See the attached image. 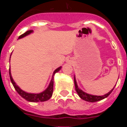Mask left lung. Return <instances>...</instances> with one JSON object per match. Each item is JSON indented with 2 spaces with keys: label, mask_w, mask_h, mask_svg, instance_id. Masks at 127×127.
Masks as SVG:
<instances>
[{
  "label": "left lung",
  "mask_w": 127,
  "mask_h": 127,
  "mask_svg": "<svg viewBox=\"0 0 127 127\" xmlns=\"http://www.w3.org/2000/svg\"><path fill=\"white\" fill-rule=\"evenodd\" d=\"M74 85H75V89H76V91L77 92V94L79 95V96L81 98H82L83 100H85L87 102H97L99 101V100H101L104 99V98H106L110 95V94H111V92H113V90H114L112 89L109 92L107 93V94H105V95H102V96H96V95H90V94H86L85 92H84L83 91H82L81 90L79 89V88L77 87V83H76V79H75V77H74Z\"/></svg>",
  "instance_id": "1"
}]
</instances>
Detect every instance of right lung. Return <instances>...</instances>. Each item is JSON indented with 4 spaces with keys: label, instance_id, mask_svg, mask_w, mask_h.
Here are the masks:
<instances>
[{
    "label": "right lung",
    "instance_id": "1",
    "mask_svg": "<svg viewBox=\"0 0 127 127\" xmlns=\"http://www.w3.org/2000/svg\"><path fill=\"white\" fill-rule=\"evenodd\" d=\"M33 32L32 30H30L27 31L26 32H25L24 33H23L22 35H21L20 37H18V39H20V38H22L23 37L29 35V33H30L31 32ZM61 69V67H58V69H56L53 72V74L52 76V79H51V82H50V85L48 87L46 90L45 91H44L43 92L41 93V94H28V93H26L24 91L22 90L19 88L17 85H16V83H14V81H13V78H12V76H11V70H9V77L11 81V83L13 84L14 88H15V90H16V92H18V94L21 96L22 97H23V98H25V100H27V101L29 102H44L50 99V98L52 96L53 92V77L54 75L55 74V73L58 72L59 70Z\"/></svg>",
    "mask_w": 127,
    "mask_h": 127
}]
</instances>
